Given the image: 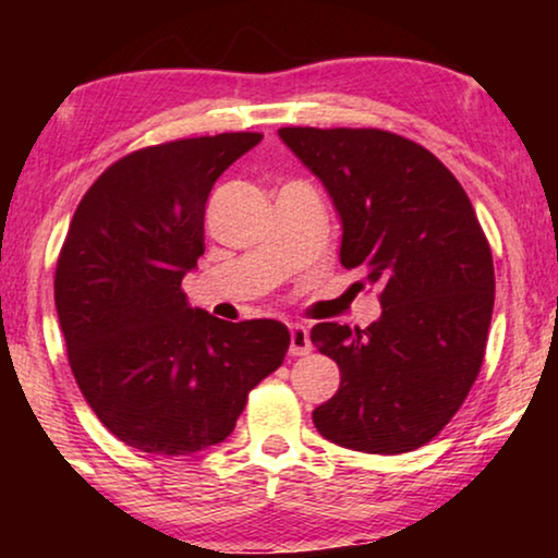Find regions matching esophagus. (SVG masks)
<instances>
[{"label": "esophagus", "mask_w": 558, "mask_h": 558, "mask_svg": "<svg viewBox=\"0 0 558 558\" xmlns=\"http://www.w3.org/2000/svg\"><path fill=\"white\" fill-rule=\"evenodd\" d=\"M312 350L310 332L304 325H292L289 327V353L292 355H307Z\"/></svg>", "instance_id": "34e87169"}]
</instances>
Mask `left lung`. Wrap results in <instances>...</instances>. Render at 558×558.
Listing matches in <instances>:
<instances>
[{"label": "left lung", "mask_w": 558, "mask_h": 558, "mask_svg": "<svg viewBox=\"0 0 558 558\" xmlns=\"http://www.w3.org/2000/svg\"><path fill=\"white\" fill-rule=\"evenodd\" d=\"M281 142L315 172L342 223L340 264L380 287L365 330L319 323L310 338L340 368L312 411L325 439L401 454L449 424L485 357L493 254L468 193L429 149L384 129L284 126Z\"/></svg>", "instance_id": "obj_1"}]
</instances>
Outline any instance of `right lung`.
I'll return each mask as SVG.
<instances>
[{"instance_id":"obj_1","label":"right lung","mask_w":558,"mask_h":558,"mask_svg":"<svg viewBox=\"0 0 558 558\" xmlns=\"http://www.w3.org/2000/svg\"><path fill=\"white\" fill-rule=\"evenodd\" d=\"M264 134L195 136L113 162L75 208L56 310L83 399L124 445L193 454L223 441L289 348L277 319L193 310L182 277L205 251L216 180Z\"/></svg>"}]
</instances>
